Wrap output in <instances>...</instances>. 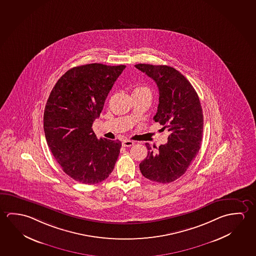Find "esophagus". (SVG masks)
I'll return each mask as SVG.
<instances>
[{
  "label": "esophagus",
  "instance_id": "1",
  "mask_svg": "<svg viewBox=\"0 0 256 256\" xmlns=\"http://www.w3.org/2000/svg\"><path fill=\"white\" fill-rule=\"evenodd\" d=\"M134 142L133 141H130V140H124L122 142V146L124 147H130L132 146H134Z\"/></svg>",
  "mask_w": 256,
  "mask_h": 256
}]
</instances>
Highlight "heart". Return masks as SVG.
<instances>
[{
  "label": "heart",
  "instance_id": "heart-1",
  "mask_svg": "<svg viewBox=\"0 0 256 256\" xmlns=\"http://www.w3.org/2000/svg\"><path fill=\"white\" fill-rule=\"evenodd\" d=\"M146 94L151 96V90L150 88L146 86H138L133 89L132 94Z\"/></svg>",
  "mask_w": 256,
  "mask_h": 256
}]
</instances>
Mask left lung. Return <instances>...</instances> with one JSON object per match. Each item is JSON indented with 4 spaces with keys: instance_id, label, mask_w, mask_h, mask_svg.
<instances>
[{
    "instance_id": "obj_1",
    "label": "left lung",
    "mask_w": 256,
    "mask_h": 256,
    "mask_svg": "<svg viewBox=\"0 0 256 256\" xmlns=\"http://www.w3.org/2000/svg\"><path fill=\"white\" fill-rule=\"evenodd\" d=\"M134 67L154 80L159 88L154 120L170 132L168 142L157 151L146 144L148 154L139 164L140 172L150 180L170 183L184 174L201 146L204 116L200 100L193 86L174 68L141 63Z\"/></svg>"
}]
</instances>
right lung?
Listing matches in <instances>:
<instances>
[{"label": "right lung", "instance_id": "add662e5", "mask_svg": "<svg viewBox=\"0 0 256 256\" xmlns=\"http://www.w3.org/2000/svg\"><path fill=\"white\" fill-rule=\"evenodd\" d=\"M125 65L92 63L68 70L52 88L44 114L47 144L63 172L92 184L114 170L122 142L97 138L92 123Z\"/></svg>", "mask_w": 256, "mask_h": 256}]
</instances>
